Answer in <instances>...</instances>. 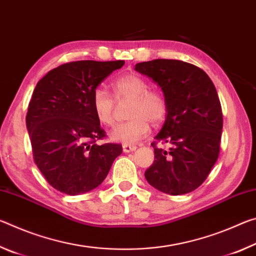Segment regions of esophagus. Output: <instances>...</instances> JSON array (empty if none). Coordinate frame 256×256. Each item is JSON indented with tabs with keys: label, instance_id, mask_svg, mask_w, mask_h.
<instances>
[{
	"label": "esophagus",
	"instance_id": "34e87169",
	"mask_svg": "<svg viewBox=\"0 0 256 256\" xmlns=\"http://www.w3.org/2000/svg\"><path fill=\"white\" fill-rule=\"evenodd\" d=\"M136 146H132V144H123V151L125 154H128V152H132V151H136Z\"/></svg>",
	"mask_w": 256,
	"mask_h": 256
}]
</instances>
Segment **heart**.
Segmentation results:
<instances>
[{
	"mask_svg": "<svg viewBox=\"0 0 256 256\" xmlns=\"http://www.w3.org/2000/svg\"><path fill=\"white\" fill-rule=\"evenodd\" d=\"M116 100H131L128 122L116 125L110 133L112 141L124 144H134L150 131V124L158 125L166 118L168 102L164 94L149 90L144 78L133 73L124 74L112 82ZM92 105L98 122L110 126L114 123L115 102L106 90L98 88L92 92Z\"/></svg>",
	"mask_w": 256,
	"mask_h": 256,
	"instance_id": "heart-1",
	"label": "heart"
}]
</instances>
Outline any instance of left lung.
<instances>
[{"label": "left lung", "instance_id": "8db88e82", "mask_svg": "<svg viewBox=\"0 0 256 256\" xmlns=\"http://www.w3.org/2000/svg\"><path fill=\"white\" fill-rule=\"evenodd\" d=\"M134 70L152 79L168 102L166 120L154 142V162L146 170L148 183L170 196L198 188L219 156L222 112L214 82L193 64L177 60H154Z\"/></svg>", "mask_w": 256, "mask_h": 256}]
</instances>
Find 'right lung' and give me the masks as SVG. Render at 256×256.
I'll list each match as a JSON object with an SVG mask.
<instances>
[{"instance_id":"obj_1","label":"right lung","mask_w":256,"mask_h":256,"mask_svg":"<svg viewBox=\"0 0 256 256\" xmlns=\"http://www.w3.org/2000/svg\"><path fill=\"white\" fill-rule=\"evenodd\" d=\"M124 60H76L53 68L38 81L26 124L34 162L60 192L78 196L100 185L122 146L96 144L105 131L94 115L97 86Z\"/></svg>"}]
</instances>
